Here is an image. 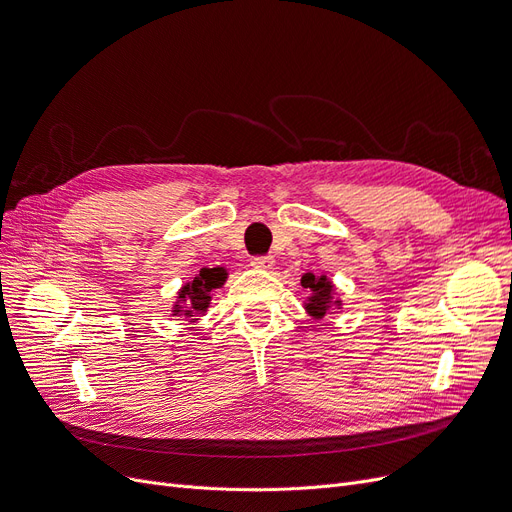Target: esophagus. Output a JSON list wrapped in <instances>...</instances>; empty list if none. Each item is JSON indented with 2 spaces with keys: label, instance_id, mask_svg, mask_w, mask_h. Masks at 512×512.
Returning a JSON list of instances; mask_svg holds the SVG:
<instances>
[{
  "label": "esophagus",
  "instance_id": "obj_1",
  "mask_svg": "<svg viewBox=\"0 0 512 512\" xmlns=\"http://www.w3.org/2000/svg\"><path fill=\"white\" fill-rule=\"evenodd\" d=\"M252 267L260 269V271H271L275 267V260H273V256H254Z\"/></svg>",
  "mask_w": 512,
  "mask_h": 512
}]
</instances>
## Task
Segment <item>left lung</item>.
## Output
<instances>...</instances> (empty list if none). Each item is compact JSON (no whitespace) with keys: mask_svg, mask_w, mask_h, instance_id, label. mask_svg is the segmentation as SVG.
<instances>
[{"mask_svg":"<svg viewBox=\"0 0 512 512\" xmlns=\"http://www.w3.org/2000/svg\"><path fill=\"white\" fill-rule=\"evenodd\" d=\"M302 288L309 290L311 294L304 300V311L309 313L313 319H323L327 313H332L336 309H342V300L336 292L334 281L327 275H313L306 273L300 279Z\"/></svg>","mask_w":512,"mask_h":512,"instance_id":"1","label":"left lung"}]
</instances>
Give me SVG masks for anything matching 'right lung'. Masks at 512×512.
Returning <instances> with one entry per match:
<instances>
[{"label": "right lung", "instance_id": "add662e5", "mask_svg": "<svg viewBox=\"0 0 512 512\" xmlns=\"http://www.w3.org/2000/svg\"><path fill=\"white\" fill-rule=\"evenodd\" d=\"M229 279V273L224 267L201 269L191 281H187L176 294L172 304V315L189 319L191 325L199 321L201 315H206L212 302V292L222 288L224 281Z\"/></svg>", "mask_w": 512, "mask_h": 512}]
</instances>
